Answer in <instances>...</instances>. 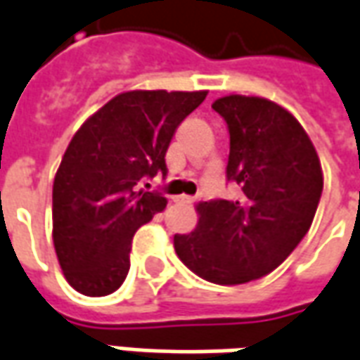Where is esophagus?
<instances>
[{"label":"esophagus","instance_id":"34e87169","mask_svg":"<svg viewBox=\"0 0 360 360\" xmlns=\"http://www.w3.org/2000/svg\"><path fill=\"white\" fill-rule=\"evenodd\" d=\"M172 202H174V204L188 205V204H194V198H190V195H174V198H172Z\"/></svg>","mask_w":360,"mask_h":360}]
</instances>
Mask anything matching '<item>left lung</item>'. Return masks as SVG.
<instances>
[{
    "instance_id": "left-lung-1",
    "label": "left lung",
    "mask_w": 360,
    "mask_h": 360,
    "mask_svg": "<svg viewBox=\"0 0 360 360\" xmlns=\"http://www.w3.org/2000/svg\"><path fill=\"white\" fill-rule=\"evenodd\" d=\"M212 108L227 123V180L241 195L198 204L200 221L174 235V249L200 278L231 286L288 259L314 221L323 174L308 133L278 103L225 96Z\"/></svg>"
}]
</instances>
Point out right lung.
Masks as SVG:
<instances>
[{
    "label": "right lung",
    "instance_id": "add662e5",
    "mask_svg": "<svg viewBox=\"0 0 360 360\" xmlns=\"http://www.w3.org/2000/svg\"><path fill=\"white\" fill-rule=\"evenodd\" d=\"M205 96L125 91L72 137L52 186V241L76 292L108 296L127 278L133 235L166 207L165 195L139 184L166 174L165 156L176 129Z\"/></svg>",
    "mask_w": 360,
    "mask_h": 360
}]
</instances>
